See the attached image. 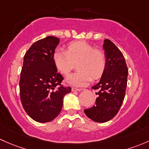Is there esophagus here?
Instances as JSON below:
<instances>
[{
	"label": "esophagus",
	"instance_id": "esophagus-1",
	"mask_svg": "<svg viewBox=\"0 0 149 149\" xmlns=\"http://www.w3.org/2000/svg\"><path fill=\"white\" fill-rule=\"evenodd\" d=\"M72 91H81L84 90V88H74L73 87L71 88Z\"/></svg>",
	"mask_w": 149,
	"mask_h": 149
}]
</instances>
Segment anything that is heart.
Instances as JSON below:
<instances>
[{"instance_id":"obj_1","label":"heart","mask_w":149,"mask_h":149,"mask_svg":"<svg viewBox=\"0 0 149 149\" xmlns=\"http://www.w3.org/2000/svg\"><path fill=\"white\" fill-rule=\"evenodd\" d=\"M56 68L63 75H68L78 63L77 73L69 75L66 82L76 86H84L92 80L98 79L104 72L106 56L101 51L85 41H75L68 46V51L56 49L53 55Z\"/></svg>"}]
</instances>
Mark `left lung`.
<instances>
[{
  "label": "left lung",
  "instance_id": "8db88e82",
  "mask_svg": "<svg viewBox=\"0 0 149 149\" xmlns=\"http://www.w3.org/2000/svg\"><path fill=\"white\" fill-rule=\"evenodd\" d=\"M106 65L99 82L91 88L98 90L95 104L84 110L87 117L98 123L112 119L123 103L127 86L128 70L124 56L109 39L103 41Z\"/></svg>",
  "mask_w": 149,
  "mask_h": 149
}]
</instances>
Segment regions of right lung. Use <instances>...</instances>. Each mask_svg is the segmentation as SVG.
<instances>
[{
	"mask_svg": "<svg viewBox=\"0 0 149 149\" xmlns=\"http://www.w3.org/2000/svg\"><path fill=\"white\" fill-rule=\"evenodd\" d=\"M60 40L47 36L35 42L23 58L20 78V95L23 107L32 119L46 123L56 118L63 107V97L71 91L61 86L53 55Z\"/></svg>",
	"mask_w": 149,
	"mask_h": 149,
	"instance_id": "right-lung-1",
	"label": "right lung"
}]
</instances>
